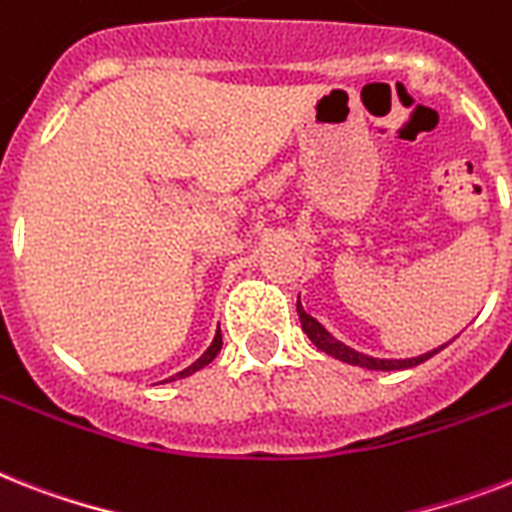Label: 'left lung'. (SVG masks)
Instances as JSON below:
<instances>
[{
  "label": "left lung",
  "mask_w": 512,
  "mask_h": 512,
  "mask_svg": "<svg viewBox=\"0 0 512 512\" xmlns=\"http://www.w3.org/2000/svg\"><path fill=\"white\" fill-rule=\"evenodd\" d=\"M297 315H299V323H302V331L307 334V339L318 347L321 352H326V355L336 357V360H342V363H350V365H360V368H368V371H402V368H413V365H421L426 363L429 357H434L436 352L444 350L447 344H442V347H436V350L431 352H423V355L418 357H402V360H392V357H373V355H365V352H357L352 350V347H347L344 342H339L331 331H328L323 323H318L310 313H305V307H302V302L297 299Z\"/></svg>",
  "instance_id": "1"
}]
</instances>
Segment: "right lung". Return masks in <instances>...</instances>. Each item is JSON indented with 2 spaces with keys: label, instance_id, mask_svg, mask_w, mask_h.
<instances>
[{
  "label": "right lung",
  "instance_id": "obj_1",
  "mask_svg": "<svg viewBox=\"0 0 512 512\" xmlns=\"http://www.w3.org/2000/svg\"><path fill=\"white\" fill-rule=\"evenodd\" d=\"M220 347H223V336H220V328H218V334H215L213 344H210V347H207V350H205V355L199 357V360H194V363H191L189 368H184V371H181V373H176V376H170L168 381H176V378L191 376V373H197L199 368H205V365H210L215 360V355H218V352H220Z\"/></svg>",
  "mask_w": 512,
  "mask_h": 512
}]
</instances>
